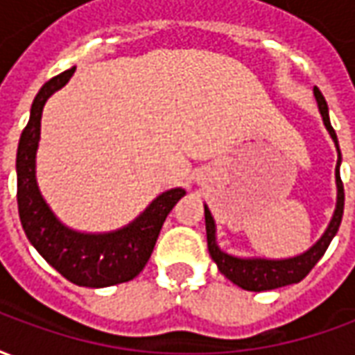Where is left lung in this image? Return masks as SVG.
<instances>
[{
    "label": "left lung",
    "instance_id": "8db88e82",
    "mask_svg": "<svg viewBox=\"0 0 355 355\" xmlns=\"http://www.w3.org/2000/svg\"><path fill=\"white\" fill-rule=\"evenodd\" d=\"M313 96L318 101L320 106V114L323 117V123L327 127L331 139L335 140L336 152H338V159H336V209L335 215L329 223L327 230L321 236L315 243H313L306 253L293 257V259H283V261H268V259H238V257H232V254L220 251V247L216 245V236H215V220L211 216V211L205 205V230H207V247L211 259L216 262L218 270L223 272L232 283H236L238 287L245 291H254V293H261V291H270V289H279L291 283H298L300 279H304L306 275L310 274L318 261H320L323 253L327 251L331 239L335 238V234L338 232L340 220H343L344 213V186L340 180V150H338V140H336V132L331 125L329 119V108L327 102L323 98V94L318 87H313Z\"/></svg>",
    "mask_w": 355,
    "mask_h": 355
}]
</instances>
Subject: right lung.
I'll return each instance as SVG.
<instances>
[{"instance_id":"add662e5","label":"right lung","mask_w":355,"mask_h":355,"mask_svg":"<svg viewBox=\"0 0 355 355\" xmlns=\"http://www.w3.org/2000/svg\"><path fill=\"white\" fill-rule=\"evenodd\" d=\"M76 68L58 73L35 94L30 121L20 135L17 152V201L26 238L58 274L80 287H110L131 282L142 272L154 251L165 218L186 196L173 188L157 196L146 211L125 228L108 234H83L68 228L53 215L35 180V152L42 112L51 94L64 87Z\"/></svg>"}]
</instances>
